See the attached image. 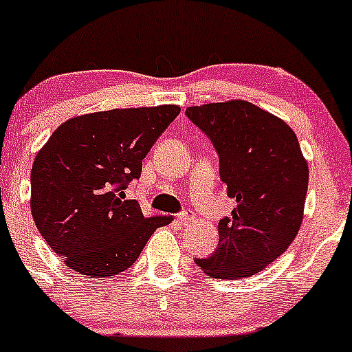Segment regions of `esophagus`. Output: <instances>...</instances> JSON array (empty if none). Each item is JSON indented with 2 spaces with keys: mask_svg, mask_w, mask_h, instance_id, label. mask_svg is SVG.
I'll use <instances>...</instances> for the list:
<instances>
[{
  "mask_svg": "<svg viewBox=\"0 0 352 352\" xmlns=\"http://www.w3.org/2000/svg\"><path fill=\"white\" fill-rule=\"evenodd\" d=\"M177 220H179L181 223H191L195 220V217L191 215V213H179V215H177Z\"/></svg>",
  "mask_w": 352,
  "mask_h": 352,
  "instance_id": "34e87169",
  "label": "esophagus"
}]
</instances>
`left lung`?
<instances>
[{
  "label": "left lung",
  "mask_w": 352,
  "mask_h": 352,
  "mask_svg": "<svg viewBox=\"0 0 352 352\" xmlns=\"http://www.w3.org/2000/svg\"><path fill=\"white\" fill-rule=\"evenodd\" d=\"M213 142L220 177L237 201L219 222V248L195 259L205 274L241 280L270 266L289 248L303 220L309 164L288 123L244 100L188 107Z\"/></svg>",
  "instance_id": "left-lung-1"
}]
</instances>
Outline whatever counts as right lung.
<instances>
[{
    "instance_id": "add662e5",
    "label": "right lung",
    "mask_w": 352,
    "mask_h": 352,
    "mask_svg": "<svg viewBox=\"0 0 352 352\" xmlns=\"http://www.w3.org/2000/svg\"><path fill=\"white\" fill-rule=\"evenodd\" d=\"M177 104L115 108L69 118L32 166L30 208L42 237L67 267L91 278L123 273L173 217H144L123 190L179 115Z\"/></svg>"
}]
</instances>
